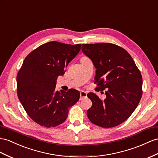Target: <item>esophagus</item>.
<instances>
[{
  "instance_id": "esophagus-1",
  "label": "esophagus",
  "mask_w": 158,
  "mask_h": 158,
  "mask_svg": "<svg viewBox=\"0 0 158 158\" xmlns=\"http://www.w3.org/2000/svg\"><path fill=\"white\" fill-rule=\"evenodd\" d=\"M85 98H87V94L85 91L80 92V100H83Z\"/></svg>"
}]
</instances>
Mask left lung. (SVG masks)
Masks as SVG:
<instances>
[{"instance_id": "left-lung-1", "label": "left lung", "mask_w": 158, "mask_h": 158, "mask_svg": "<svg viewBox=\"0 0 158 158\" xmlns=\"http://www.w3.org/2000/svg\"><path fill=\"white\" fill-rule=\"evenodd\" d=\"M81 49L96 68L97 89H107L104 100L94 93L87 94L92 102L87 113L89 119L104 128L122 123L142 96V77L134 60L126 50L112 43L83 44Z\"/></svg>"}]
</instances>
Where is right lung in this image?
<instances>
[{
  "label": "right lung",
  "instance_id": "add662e5",
  "mask_svg": "<svg viewBox=\"0 0 158 158\" xmlns=\"http://www.w3.org/2000/svg\"><path fill=\"white\" fill-rule=\"evenodd\" d=\"M81 44L51 41L27 56L17 77V95L27 114L46 127H56L66 120L69 108L78 102L80 93L56 90V79L79 53Z\"/></svg>",
  "mask_w": 158,
  "mask_h": 158
}]
</instances>
